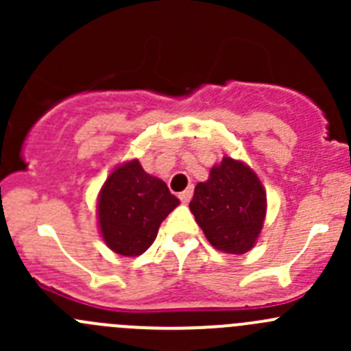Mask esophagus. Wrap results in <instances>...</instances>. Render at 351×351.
<instances>
[{"label":"esophagus","mask_w":351,"mask_h":351,"mask_svg":"<svg viewBox=\"0 0 351 351\" xmlns=\"http://www.w3.org/2000/svg\"><path fill=\"white\" fill-rule=\"evenodd\" d=\"M192 195H193V189L192 186H189V189L186 190H183L182 193H180V200L183 202V204H186V202H190V198H192Z\"/></svg>","instance_id":"obj_1"}]
</instances>
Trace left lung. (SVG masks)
<instances>
[{"instance_id": "1", "label": "left lung", "mask_w": 351, "mask_h": 351, "mask_svg": "<svg viewBox=\"0 0 351 351\" xmlns=\"http://www.w3.org/2000/svg\"><path fill=\"white\" fill-rule=\"evenodd\" d=\"M190 210L215 250L243 254L254 246L263 228L267 192L250 166L224 156L207 182L195 186Z\"/></svg>"}]
</instances>
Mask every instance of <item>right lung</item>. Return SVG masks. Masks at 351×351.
Returning <instances> with one entry per match:
<instances>
[{
  "label": "right lung",
  "mask_w": 351,
  "mask_h": 351,
  "mask_svg": "<svg viewBox=\"0 0 351 351\" xmlns=\"http://www.w3.org/2000/svg\"><path fill=\"white\" fill-rule=\"evenodd\" d=\"M180 200L162 180L151 176L137 159L119 165L98 195V226L104 241L122 256L143 254L161 222Z\"/></svg>",
  "instance_id": "obj_1"
}]
</instances>
